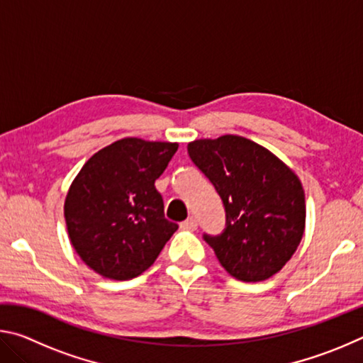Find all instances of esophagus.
I'll return each mask as SVG.
<instances>
[{
  "label": "esophagus",
  "mask_w": 363,
  "mask_h": 363,
  "mask_svg": "<svg viewBox=\"0 0 363 363\" xmlns=\"http://www.w3.org/2000/svg\"><path fill=\"white\" fill-rule=\"evenodd\" d=\"M196 225H199V223H196V219L190 216L189 219L184 220V223H181V229H184V230H195Z\"/></svg>",
  "instance_id": "obj_1"
}]
</instances>
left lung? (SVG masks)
Instances as JSON below:
<instances>
[{"label": "left lung", "instance_id": "obj_1", "mask_svg": "<svg viewBox=\"0 0 363 363\" xmlns=\"http://www.w3.org/2000/svg\"><path fill=\"white\" fill-rule=\"evenodd\" d=\"M187 152L223 199L225 229L203 235L233 279L264 281L291 259L306 227L304 189L266 147L225 134L196 139Z\"/></svg>", "mask_w": 363, "mask_h": 363}]
</instances>
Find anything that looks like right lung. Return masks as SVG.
<instances>
[{
	"instance_id": "right-lung-1",
	"label": "right lung",
	"mask_w": 363,
	"mask_h": 363,
	"mask_svg": "<svg viewBox=\"0 0 363 363\" xmlns=\"http://www.w3.org/2000/svg\"><path fill=\"white\" fill-rule=\"evenodd\" d=\"M176 150L177 143L125 138L96 152L73 179L64 203L67 232L104 279L145 272L177 230L155 189Z\"/></svg>"
}]
</instances>
